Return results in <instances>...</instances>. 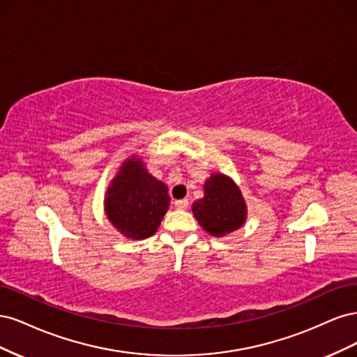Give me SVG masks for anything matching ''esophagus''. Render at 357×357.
Returning <instances> with one entry per match:
<instances>
[{
	"mask_svg": "<svg viewBox=\"0 0 357 357\" xmlns=\"http://www.w3.org/2000/svg\"><path fill=\"white\" fill-rule=\"evenodd\" d=\"M174 205H176V208H178V210H186L189 207V201L188 199H178V201L174 202Z\"/></svg>",
	"mask_w": 357,
	"mask_h": 357,
	"instance_id": "1",
	"label": "esophagus"
}]
</instances>
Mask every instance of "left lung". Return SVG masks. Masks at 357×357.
<instances>
[{"instance_id": "obj_1", "label": "left lung", "mask_w": 357, "mask_h": 357, "mask_svg": "<svg viewBox=\"0 0 357 357\" xmlns=\"http://www.w3.org/2000/svg\"><path fill=\"white\" fill-rule=\"evenodd\" d=\"M192 213L205 232L225 236L245 223L247 204L229 176L213 172L204 183V197L192 204Z\"/></svg>"}]
</instances>
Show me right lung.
<instances>
[{
	"instance_id": "1",
	"label": "right lung",
	"mask_w": 357,
	"mask_h": 357,
	"mask_svg": "<svg viewBox=\"0 0 357 357\" xmlns=\"http://www.w3.org/2000/svg\"><path fill=\"white\" fill-rule=\"evenodd\" d=\"M168 186L147 171L143 159L126 158L105 192L109 222L128 240L152 236L169 207Z\"/></svg>"
}]
</instances>
